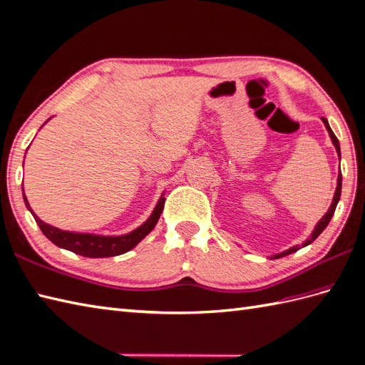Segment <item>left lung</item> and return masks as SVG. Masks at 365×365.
<instances>
[{
    "mask_svg": "<svg viewBox=\"0 0 365 365\" xmlns=\"http://www.w3.org/2000/svg\"><path fill=\"white\" fill-rule=\"evenodd\" d=\"M322 120H324L325 127H327V130H328V135H330V138H331V140H333V144H334V147H336V152H337V155L341 156L339 140H337V138L334 136V133L331 131L330 125H328V120H327L325 118H322ZM341 189H342V175L339 173V176H337V187H336V192H334V198H333L331 206H330V209H328V212L325 213V215L321 218V221H319L317 226H316V227H314V230H313V234H311V238H309V240H307V242L304 243V246L309 245L311 242H314V240H316L319 235L322 234V230L328 226V223H330V220H331L333 213H334V210H336L337 202H339V198H341ZM299 250H300L299 246H292L291 250H288V251H285V252H280V254H277V255H274V259H280V257H285V255H288V254H291V252H296V251H299Z\"/></svg>",
    "mask_w": 365,
    "mask_h": 365,
    "instance_id": "8db88e82",
    "label": "left lung"
}]
</instances>
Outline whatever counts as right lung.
I'll return each instance as SVG.
<instances>
[{
	"label": "right lung",
	"mask_w": 365,
	"mask_h": 365,
	"mask_svg": "<svg viewBox=\"0 0 365 365\" xmlns=\"http://www.w3.org/2000/svg\"><path fill=\"white\" fill-rule=\"evenodd\" d=\"M24 202H26V207L32 212L28 200H26V195H24ZM164 202H165V198L161 197V200H159L156 204L153 213L150 215V218L144 225L133 230V232L127 235H120V237H102V235H91V234L68 232V230H60L54 226L44 223V221H41L34 212L32 213L35 217V221H37V225L41 229V232L46 235L52 243L57 245L58 247H65L68 251H73L78 255L99 259V257L120 255L123 252L133 250V247H135L142 238L152 232L164 210Z\"/></svg>",
	"instance_id": "1"
}]
</instances>
